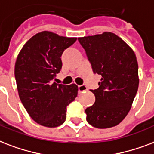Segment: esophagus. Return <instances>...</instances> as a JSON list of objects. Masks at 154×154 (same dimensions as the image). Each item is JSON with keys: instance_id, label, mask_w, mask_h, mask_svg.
<instances>
[{"instance_id": "esophagus-1", "label": "esophagus", "mask_w": 154, "mask_h": 154, "mask_svg": "<svg viewBox=\"0 0 154 154\" xmlns=\"http://www.w3.org/2000/svg\"><path fill=\"white\" fill-rule=\"evenodd\" d=\"M79 92H83L88 90V88L85 85H79Z\"/></svg>"}]
</instances>
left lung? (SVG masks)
<instances>
[{"mask_svg": "<svg viewBox=\"0 0 154 154\" xmlns=\"http://www.w3.org/2000/svg\"><path fill=\"white\" fill-rule=\"evenodd\" d=\"M94 73L100 75L96 96L87 108V120L95 128L117 125L130 110L139 85L138 64L133 49L111 32L78 38Z\"/></svg>", "mask_w": 154, "mask_h": 154, "instance_id": "obj_1", "label": "left lung"}]
</instances>
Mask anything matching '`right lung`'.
Returning <instances> with one entry per match:
<instances>
[{"instance_id": "obj_1", "label": "right lung", "mask_w": 154, "mask_h": 154, "mask_svg": "<svg viewBox=\"0 0 154 154\" xmlns=\"http://www.w3.org/2000/svg\"><path fill=\"white\" fill-rule=\"evenodd\" d=\"M76 39L40 32L26 42L17 57L14 75L20 100L29 116L45 127L63 124L66 106L78 95L75 83L53 82L63 66V52Z\"/></svg>"}]
</instances>
